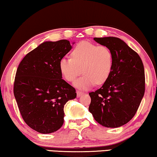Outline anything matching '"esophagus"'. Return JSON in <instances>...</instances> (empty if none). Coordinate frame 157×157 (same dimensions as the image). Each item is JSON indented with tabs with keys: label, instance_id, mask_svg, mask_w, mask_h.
Listing matches in <instances>:
<instances>
[{
	"label": "esophagus",
	"instance_id": "obj_1",
	"mask_svg": "<svg viewBox=\"0 0 157 157\" xmlns=\"http://www.w3.org/2000/svg\"><path fill=\"white\" fill-rule=\"evenodd\" d=\"M76 94H77V97H80V96H81V95H83V91H76Z\"/></svg>",
	"mask_w": 157,
	"mask_h": 157
}]
</instances>
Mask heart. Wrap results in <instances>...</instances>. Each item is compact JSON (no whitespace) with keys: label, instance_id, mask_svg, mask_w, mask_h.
<instances>
[{"label":"heart","instance_id":"1","mask_svg":"<svg viewBox=\"0 0 157 157\" xmlns=\"http://www.w3.org/2000/svg\"><path fill=\"white\" fill-rule=\"evenodd\" d=\"M71 58H61L59 69L64 78L73 82L83 73L82 77L74 83L75 86L87 89L95 84L101 85L108 80L113 69V56L106 46L82 41L73 48Z\"/></svg>","mask_w":157,"mask_h":157}]
</instances>
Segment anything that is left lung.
<instances>
[{"label":"left lung","mask_w":157,"mask_h":157,"mask_svg":"<svg viewBox=\"0 0 157 157\" xmlns=\"http://www.w3.org/2000/svg\"><path fill=\"white\" fill-rule=\"evenodd\" d=\"M94 40L111 51L113 66L108 80L100 89L89 93V110L101 125L119 127L134 117L144 95V68L138 53L120 38Z\"/></svg>","instance_id":"obj_1"}]
</instances>
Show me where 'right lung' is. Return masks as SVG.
I'll list each match as a JSON object with an SVG mask.
<instances>
[{
	"label": "right lung",
	"instance_id": "right-lung-1",
	"mask_svg": "<svg viewBox=\"0 0 157 157\" xmlns=\"http://www.w3.org/2000/svg\"><path fill=\"white\" fill-rule=\"evenodd\" d=\"M67 40L46 41L23 58L17 68L13 94L23 119L41 134L56 132L63 124L64 105L76 89L62 79L59 61L71 49Z\"/></svg>",
	"mask_w": 157,
	"mask_h": 157
}]
</instances>
